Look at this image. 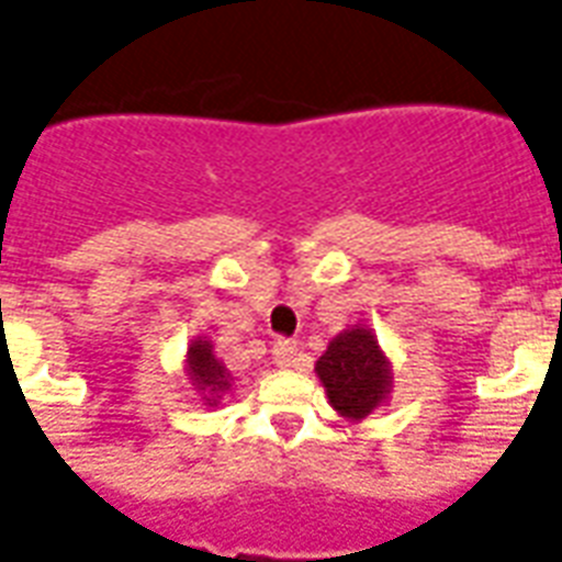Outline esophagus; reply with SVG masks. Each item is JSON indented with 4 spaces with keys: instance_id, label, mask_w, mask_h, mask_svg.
<instances>
[{
    "instance_id": "1",
    "label": "esophagus",
    "mask_w": 562,
    "mask_h": 562,
    "mask_svg": "<svg viewBox=\"0 0 562 562\" xmlns=\"http://www.w3.org/2000/svg\"><path fill=\"white\" fill-rule=\"evenodd\" d=\"M272 358H276L278 367H295V363H299V342L281 337V340H276V346H272Z\"/></svg>"
}]
</instances>
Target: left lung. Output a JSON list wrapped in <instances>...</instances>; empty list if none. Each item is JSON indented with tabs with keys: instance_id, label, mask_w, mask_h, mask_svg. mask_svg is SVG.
I'll list each match as a JSON object with an SVG mask.
<instances>
[{
	"instance_id": "8db88e82",
	"label": "left lung",
	"mask_w": 562,
	"mask_h": 562,
	"mask_svg": "<svg viewBox=\"0 0 562 562\" xmlns=\"http://www.w3.org/2000/svg\"><path fill=\"white\" fill-rule=\"evenodd\" d=\"M316 375L342 416L363 419L384 402L390 363L367 328H351L330 340L328 351L316 363Z\"/></svg>"
}]
</instances>
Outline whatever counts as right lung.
<instances>
[{
    "mask_svg": "<svg viewBox=\"0 0 562 562\" xmlns=\"http://www.w3.org/2000/svg\"><path fill=\"white\" fill-rule=\"evenodd\" d=\"M190 372H193V381L202 390H207V393H222V390H228V372H225V367H222L220 360L213 358V349L211 342H193L190 346ZM211 402V398H207Z\"/></svg>",
    "mask_w": 562,
    "mask_h": 562,
    "instance_id": "add662e5",
    "label": "right lung"
}]
</instances>
